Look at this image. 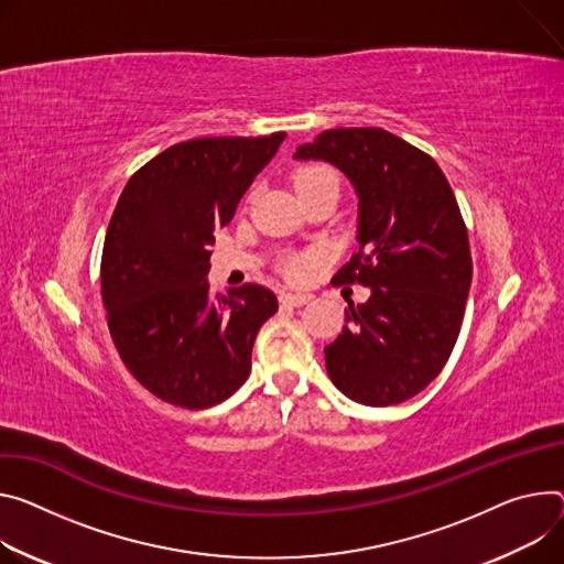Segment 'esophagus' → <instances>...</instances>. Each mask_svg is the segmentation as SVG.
Returning <instances> with one entry per match:
<instances>
[{"label": "esophagus", "instance_id": "1", "mask_svg": "<svg viewBox=\"0 0 564 564\" xmlns=\"http://www.w3.org/2000/svg\"><path fill=\"white\" fill-rule=\"evenodd\" d=\"M313 296L305 294V292H283L281 294V303L285 305H294V308H299V305H305Z\"/></svg>", "mask_w": 564, "mask_h": 564}]
</instances>
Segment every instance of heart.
<instances>
[{
    "instance_id": "heart-1",
    "label": "heart",
    "mask_w": 564,
    "mask_h": 564,
    "mask_svg": "<svg viewBox=\"0 0 564 564\" xmlns=\"http://www.w3.org/2000/svg\"><path fill=\"white\" fill-rule=\"evenodd\" d=\"M294 188L296 193H303V191H311V188H317V186H337L339 188V180H337V173L326 166V164H308V166H301L294 171ZM285 272L296 279L301 272H303V261L301 259H290L285 263Z\"/></svg>"
}]
</instances>
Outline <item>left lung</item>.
Wrapping results in <instances>:
<instances>
[{"instance_id":"1","label":"left lung","mask_w":564,"mask_h":564,"mask_svg":"<svg viewBox=\"0 0 564 564\" xmlns=\"http://www.w3.org/2000/svg\"><path fill=\"white\" fill-rule=\"evenodd\" d=\"M294 160L330 162L360 199V251L333 281L371 296L348 303L326 371L355 402L398 404L441 373L466 313L473 259L452 186L427 152L382 128L326 130Z\"/></svg>"}]
</instances>
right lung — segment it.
I'll list each match as a JSON object with an SVG mask.
<instances>
[{
    "mask_svg": "<svg viewBox=\"0 0 564 564\" xmlns=\"http://www.w3.org/2000/svg\"><path fill=\"white\" fill-rule=\"evenodd\" d=\"M283 139L175 143L117 202L100 259L108 328L128 371L164 402L207 409L227 400L251 371L256 333L279 311L276 294L256 283L214 296L207 274L214 231L231 223Z\"/></svg>",
    "mask_w": 564,
    "mask_h": 564,
    "instance_id": "add662e5",
    "label": "right lung"
}]
</instances>
